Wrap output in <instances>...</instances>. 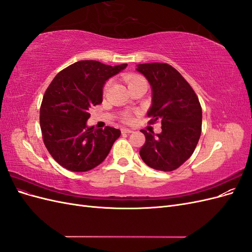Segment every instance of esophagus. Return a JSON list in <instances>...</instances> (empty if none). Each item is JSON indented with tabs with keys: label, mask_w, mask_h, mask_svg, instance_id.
Returning a JSON list of instances; mask_svg holds the SVG:
<instances>
[{
	"label": "esophagus",
	"mask_w": 252,
	"mask_h": 252,
	"mask_svg": "<svg viewBox=\"0 0 252 252\" xmlns=\"http://www.w3.org/2000/svg\"><path fill=\"white\" fill-rule=\"evenodd\" d=\"M132 132H133V130H131V129H127V128L122 129V133L123 134H130Z\"/></svg>",
	"instance_id": "1"
}]
</instances>
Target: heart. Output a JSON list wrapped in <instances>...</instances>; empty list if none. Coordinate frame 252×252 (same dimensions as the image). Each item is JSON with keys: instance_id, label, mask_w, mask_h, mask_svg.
Masks as SVG:
<instances>
[{"instance_id": "heart-1", "label": "heart", "mask_w": 252, "mask_h": 252, "mask_svg": "<svg viewBox=\"0 0 252 252\" xmlns=\"http://www.w3.org/2000/svg\"><path fill=\"white\" fill-rule=\"evenodd\" d=\"M141 80H143V79H141V78H128V79H127L128 85H131V84H134V83L139 82V81H141ZM109 87H110V82H108V83L105 85V87H104V93H107V90L109 89ZM124 119H125L126 122H130V121H131V118L129 117V116H127V114L125 116Z\"/></svg>"}]
</instances>
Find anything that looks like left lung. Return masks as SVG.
Here are the masks:
<instances>
[{
	"mask_svg": "<svg viewBox=\"0 0 252 252\" xmlns=\"http://www.w3.org/2000/svg\"><path fill=\"white\" fill-rule=\"evenodd\" d=\"M151 87V123L159 120L162 132L142 130L146 138L140 156L157 170L172 171L191 157L202 131V108L195 93L174 68L165 63L136 65Z\"/></svg>",
	"mask_w": 252,
	"mask_h": 252,
	"instance_id": "8db88e82",
	"label": "left lung"
}]
</instances>
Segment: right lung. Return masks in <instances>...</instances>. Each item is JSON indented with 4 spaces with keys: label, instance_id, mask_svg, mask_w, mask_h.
Masks as SVG:
<instances>
[{
    "label": "right lung",
    "instance_id": "1",
    "mask_svg": "<svg viewBox=\"0 0 252 252\" xmlns=\"http://www.w3.org/2000/svg\"><path fill=\"white\" fill-rule=\"evenodd\" d=\"M127 67L79 61L59 72L44 94L40 125L44 144L64 168L83 172L94 169L108 156L121 130L88 126L89 109L103 101L107 80Z\"/></svg>",
    "mask_w": 252,
    "mask_h": 252
}]
</instances>
